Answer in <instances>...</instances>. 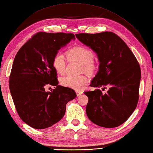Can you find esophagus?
<instances>
[{"label":"esophagus","instance_id":"1","mask_svg":"<svg viewBox=\"0 0 153 153\" xmlns=\"http://www.w3.org/2000/svg\"><path fill=\"white\" fill-rule=\"evenodd\" d=\"M76 94H77V96H80L82 94H83V91H76Z\"/></svg>","mask_w":153,"mask_h":153}]
</instances>
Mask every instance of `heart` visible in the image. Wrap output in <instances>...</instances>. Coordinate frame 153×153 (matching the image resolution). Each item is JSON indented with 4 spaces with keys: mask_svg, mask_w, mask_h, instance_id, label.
I'll use <instances>...</instances> for the list:
<instances>
[{
    "mask_svg": "<svg viewBox=\"0 0 153 153\" xmlns=\"http://www.w3.org/2000/svg\"><path fill=\"white\" fill-rule=\"evenodd\" d=\"M68 58L76 60L82 64V69L86 72L93 73L97 68L96 62L93 60L94 53L89 48L83 46L75 47L67 53ZM66 59L63 53L58 52L53 59V66L56 72L63 74L66 70ZM88 82V78L84 75L79 76H67L60 78V84L64 87L75 90H82Z\"/></svg>",
    "mask_w": 153,
    "mask_h": 153,
    "instance_id": "heart-1",
    "label": "heart"
}]
</instances>
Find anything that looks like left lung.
I'll list each match as a JSON object with an SVG mask.
<instances>
[{
    "label": "left lung",
    "instance_id": "left-lung-1",
    "mask_svg": "<svg viewBox=\"0 0 153 153\" xmlns=\"http://www.w3.org/2000/svg\"><path fill=\"white\" fill-rule=\"evenodd\" d=\"M79 41L95 52L99 71L90 84L98 87L84 92L88 97L89 119L103 128H116L124 123L137 105L141 68L125 42L110 31L76 34ZM108 91L102 94L99 89Z\"/></svg>",
    "mask_w": 153,
    "mask_h": 153
}]
</instances>
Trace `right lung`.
I'll return each mask as SVG.
<instances>
[{
    "mask_svg": "<svg viewBox=\"0 0 153 153\" xmlns=\"http://www.w3.org/2000/svg\"><path fill=\"white\" fill-rule=\"evenodd\" d=\"M73 33L39 32L20 48L14 58L9 87L20 118L37 129L59 122L66 112V104L76 97L74 90L58 85L53 66L54 54L75 39ZM55 86L51 92L46 87Z\"/></svg>",
    "mask_w": 153,
    "mask_h": 153,
    "instance_id": "add662e5",
    "label": "right lung"
}]
</instances>
